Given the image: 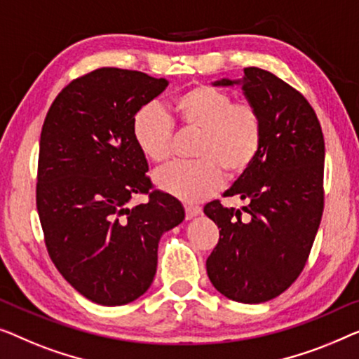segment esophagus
Instances as JSON below:
<instances>
[{"instance_id":"34e87169","label":"esophagus","mask_w":359,"mask_h":359,"mask_svg":"<svg viewBox=\"0 0 359 359\" xmlns=\"http://www.w3.org/2000/svg\"><path fill=\"white\" fill-rule=\"evenodd\" d=\"M201 213V208L196 205H185V216L187 219H191L195 218V216H198Z\"/></svg>"}]
</instances>
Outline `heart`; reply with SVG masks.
Returning a JSON list of instances; mask_svg holds the SVG:
<instances>
[{
    "label": "heart",
    "mask_w": 359,
    "mask_h": 359,
    "mask_svg": "<svg viewBox=\"0 0 359 359\" xmlns=\"http://www.w3.org/2000/svg\"><path fill=\"white\" fill-rule=\"evenodd\" d=\"M172 107L182 128L200 133L194 148L196 161L156 170L154 184L159 190L194 203L218 190L224 172L237 179L255 163L264 125L254 105L234 102L224 89L198 84L179 94ZM131 135L151 163H165L172 154L174 125L158 105H143L133 115Z\"/></svg>",
    "instance_id": "heart-1"
}]
</instances>
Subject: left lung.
I'll return each mask as SVG.
<instances>
[{
  "label": "left lung",
  "mask_w": 359,
  "mask_h": 359,
  "mask_svg": "<svg viewBox=\"0 0 359 359\" xmlns=\"http://www.w3.org/2000/svg\"><path fill=\"white\" fill-rule=\"evenodd\" d=\"M213 86H241L264 125L255 163L226 196H239L241 210L218 200L203 211L221 229L206 260V273L221 294L244 304L273 299L304 269L324 211V135L304 95L273 73L250 67L241 79Z\"/></svg>",
  "instance_id": "obj_1"
}]
</instances>
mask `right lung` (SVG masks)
Returning <instances> with one entry per match:
<instances>
[{
  "label": "right lung",
  "instance_id": "obj_1",
  "mask_svg": "<svg viewBox=\"0 0 359 359\" xmlns=\"http://www.w3.org/2000/svg\"><path fill=\"white\" fill-rule=\"evenodd\" d=\"M168 88L141 72L99 68L53 100L40 135L37 210L50 259L89 301L123 306L154 280L164 232L185 218L174 196L148 194V161L131 135L138 110Z\"/></svg>",
  "mask_w": 359,
  "mask_h": 359
}]
</instances>
